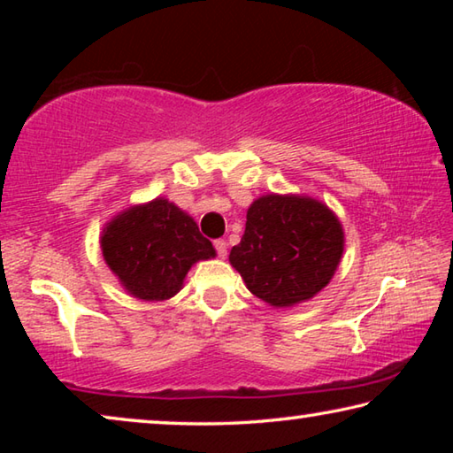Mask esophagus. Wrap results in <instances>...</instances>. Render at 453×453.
<instances>
[{"label":"esophagus","instance_id":"34e87169","mask_svg":"<svg viewBox=\"0 0 453 453\" xmlns=\"http://www.w3.org/2000/svg\"><path fill=\"white\" fill-rule=\"evenodd\" d=\"M213 245H216V251H218L219 257H226L227 256V243H226V240H216V242H213Z\"/></svg>","mask_w":453,"mask_h":453}]
</instances>
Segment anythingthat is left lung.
<instances>
[{"mask_svg":"<svg viewBox=\"0 0 453 453\" xmlns=\"http://www.w3.org/2000/svg\"><path fill=\"white\" fill-rule=\"evenodd\" d=\"M343 232L324 203L300 196H264L248 210L229 262L259 300L288 308L326 288L342 259Z\"/></svg>","mask_w":453,"mask_h":453,"instance_id":"8db88e82","label":"left lung"}]
</instances>
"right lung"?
Here are the masks:
<instances>
[{"label": "right lung", "instance_id": "add662e5", "mask_svg": "<svg viewBox=\"0 0 453 453\" xmlns=\"http://www.w3.org/2000/svg\"><path fill=\"white\" fill-rule=\"evenodd\" d=\"M102 250L129 294L148 302L178 294L189 267L216 256L196 221L159 197L113 219L104 229Z\"/></svg>", "mask_w": 453, "mask_h": 453}]
</instances>
